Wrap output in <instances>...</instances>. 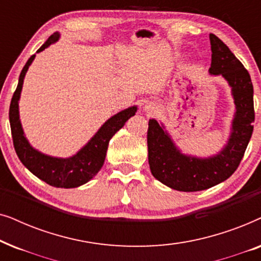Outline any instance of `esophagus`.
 <instances>
[{
  "label": "esophagus",
  "mask_w": 261,
  "mask_h": 261,
  "mask_svg": "<svg viewBox=\"0 0 261 261\" xmlns=\"http://www.w3.org/2000/svg\"><path fill=\"white\" fill-rule=\"evenodd\" d=\"M156 109H158V108H156V105H155V103H153V102H148L144 106V110L148 114L155 113Z\"/></svg>",
  "instance_id": "obj_1"
}]
</instances>
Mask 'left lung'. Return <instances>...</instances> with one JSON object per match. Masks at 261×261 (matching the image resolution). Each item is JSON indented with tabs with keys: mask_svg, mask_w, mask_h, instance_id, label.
Here are the masks:
<instances>
[{
	"mask_svg": "<svg viewBox=\"0 0 261 261\" xmlns=\"http://www.w3.org/2000/svg\"><path fill=\"white\" fill-rule=\"evenodd\" d=\"M212 65L209 74L222 76L230 88L235 112L229 137L215 154L197 156L183 153L155 119L148 121V164L155 179L178 191L194 192L209 189L228 179L238 169L253 133L254 107L253 84L248 71L228 46L209 34Z\"/></svg>",
	"mask_w": 261,
	"mask_h": 261,
	"instance_id": "obj_1",
	"label": "left lung"
}]
</instances>
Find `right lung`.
<instances>
[{
	"instance_id": "add662e5",
	"label": "right lung",
	"mask_w": 261,
	"mask_h": 261,
	"mask_svg": "<svg viewBox=\"0 0 261 261\" xmlns=\"http://www.w3.org/2000/svg\"><path fill=\"white\" fill-rule=\"evenodd\" d=\"M59 38L60 33L56 32L45 41V44L38 49L37 53L42 52L49 45L55 44L59 40ZM34 58L35 55L27 60L26 65L21 71L17 88L10 102L9 122L12 128L14 148L21 163L39 179L44 180L45 183L55 188H78L91 180L102 169L110 139L124 126L128 119L135 115L138 106H132L129 108L121 110L107 120L94 134V137L73 155L60 158V156L45 154L34 148L28 141L24 135L22 124H21L19 112V101L21 91H22L23 80Z\"/></svg>"
}]
</instances>
